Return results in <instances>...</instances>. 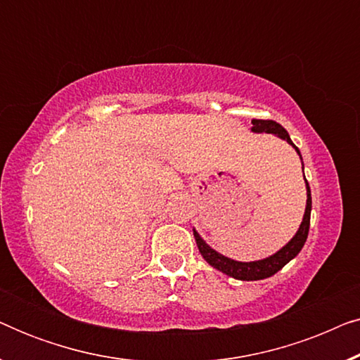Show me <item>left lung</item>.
<instances>
[{"mask_svg": "<svg viewBox=\"0 0 360 360\" xmlns=\"http://www.w3.org/2000/svg\"><path fill=\"white\" fill-rule=\"evenodd\" d=\"M252 131L267 132V134L278 136L280 139H285L290 146H293L295 150H297L300 155L298 147L293 144L292 139H290L288 132L285 131L278 122H275L272 120H252ZM300 159H302V155H300ZM307 196H308L307 208H304L303 221L302 224H300V229L297 231V234L293 236V239L290 240L287 245H283L278 252L270 255V257L255 260V262H238V260L224 257V255L216 252L214 249H211L210 245L200 238V234L193 229V236H195L196 245H198L200 249V254L203 255V259L211 265V267L218 269L219 272L229 275V277L233 278L248 280L249 282V280H262V278L272 277V275L277 274L278 270H282L290 260L297 257L304 243H307L308 231H309V216H311V191H309L308 181H307Z\"/></svg>", "mask_w": 360, "mask_h": 360, "instance_id": "obj_1", "label": "left lung"}]
</instances>
